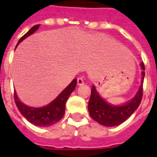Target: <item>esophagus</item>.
Wrapping results in <instances>:
<instances>
[{
    "instance_id": "34e87169",
    "label": "esophagus",
    "mask_w": 157,
    "mask_h": 157,
    "mask_svg": "<svg viewBox=\"0 0 157 157\" xmlns=\"http://www.w3.org/2000/svg\"><path fill=\"white\" fill-rule=\"evenodd\" d=\"M84 84V80L82 77H79L77 78V85L78 86H82Z\"/></svg>"
}]
</instances>
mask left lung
<instances>
[{"label": "left lung", "mask_w": 157, "mask_h": 157, "mask_svg": "<svg viewBox=\"0 0 157 157\" xmlns=\"http://www.w3.org/2000/svg\"><path fill=\"white\" fill-rule=\"evenodd\" d=\"M140 66L142 70L145 71L143 62L140 63ZM141 75V84L137 93L131 100L122 105H113L106 102L98 94L95 86H92L91 98L88 102V111L91 117L100 124L107 127L117 126L127 120L137 109L141 102L145 71H142Z\"/></svg>", "instance_id": "obj_1"}]
</instances>
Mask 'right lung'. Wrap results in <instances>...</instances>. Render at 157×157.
I'll list each match as a JSON object with an SVG mask.
<instances>
[{"label":"right lung","instance_id":"obj_1","mask_svg":"<svg viewBox=\"0 0 157 157\" xmlns=\"http://www.w3.org/2000/svg\"><path fill=\"white\" fill-rule=\"evenodd\" d=\"M39 24L33 26L29 32L19 39L17 46L23 39H25L26 38H28L29 36L33 34V33H35L39 29ZM76 83H77V80L74 79L67 86V87L64 89L59 94L58 97L55 100H53L50 103H48V105L42 107V108H33V107H29V106L24 104L23 102L19 100L15 91L14 92V99H15L16 105L20 113L22 114V116L33 124L39 126V127H48L50 125L55 124V123L59 121L65 114V103H66V101L70 95L71 94V92L75 90Z\"/></svg>","mask_w":157,"mask_h":157}]
</instances>
